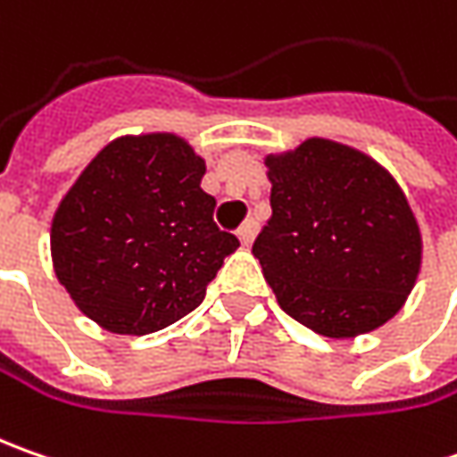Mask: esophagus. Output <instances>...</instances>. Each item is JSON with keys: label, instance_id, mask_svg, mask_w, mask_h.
I'll list each match as a JSON object with an SVG mask.
<instances>
[{"label": "esophagus", "instance_id": "obj_1", "mask_svg": "<svg viewBox=\"0 0 457 457\" xmlns=\"http://www.w3.org/2000/svg\"><path fill=\"white\" fill-rule=\"evenodd\" d=\"M256 237V220H244L241 223V228H238V238H241V244L244 246H249Z\"/></svg>", "mask_w": 457, "mask_h": 457}]
</instances>
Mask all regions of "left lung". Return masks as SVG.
I'll return each instance as SVG.
<instances>
[{
	"instance_id": "1",
	"label": "left lung",
	"mask_w": 457,
	"mask_h": 457,
	"mask_svg": "<svg viewBox=\"0 0 457 457\" xmlns=\"http://www.w3.org/2000/svg\"><path fill=\"white\" fill-rule=\"evenodd\" d=\"M272 219L252 254L279 307L328 338L395 318L412 292L422 238L395 178L363 152L307 139L267 157Z\"/></svg>"
}]
</instances>
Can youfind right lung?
Returning a JSON list of instances; mask_svg holds the SVG:
<instances>
[{
  "mask_svg": "<svg viewBox=\"0 0 457 457\" xmlns=\"http://www.w3.org/2000/svg\"><path fill=\"white\" fill-rule=\"evenodd\" d=\"M205 162L175 134L121 137L98 152L53 216L61 285L101 328L162 330L201 305L238 238L213 220Z\"/></svg>",
  "mask_w": 457,
  "mask_h": 457,
  "instance_id": "1",
  "label": "right lung"
}]
</instances>
